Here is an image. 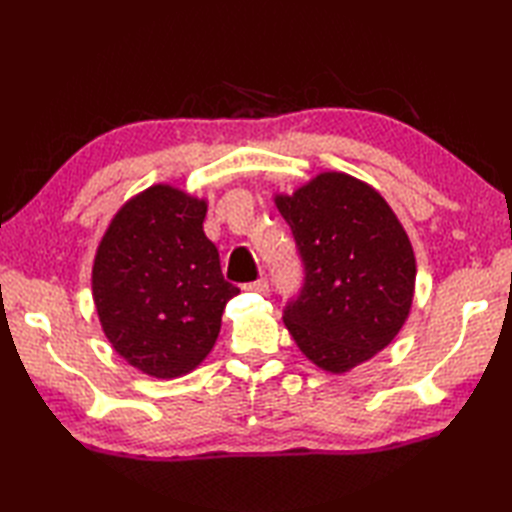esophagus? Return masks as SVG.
Returning <instances> with one entry per match:
<instances>
[{
	"label": "esophagus",
	"mask_w": 512,
	"mask_h": 512,
	"mask_svg": "<svg viewBox=\"0 0 512 512\" xmlns=\"http://www.w3.org/2000/svg\"><path fill=\"white\" fill-rule=\"evenodd\" d=\"M244 290H253V292H259V295H266V292H268V281L262 277V279L253 281V284H246Z\"/></svg>",
	"instance_id": "esophagus-1"
}]
</instances>
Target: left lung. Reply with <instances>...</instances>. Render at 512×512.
Listing matches in <instances>:
<instances>
[{"mask_svg": "<svg viewBox=\"0 0 512 512\" xmlns=\"http://www.w3.org/2000/svg\"><path fill=\"white\" fill-rule=\"evenodd\" d=\"M306 264L286 330L310 363L345 374L396 339L416 292L411 239L372 184L321 171L292 193H275Z\"/></svg>", "mask_w": 512, "mask_h": 512, "instance_id": "obj_1", "label": "left lung"}]
</instances>
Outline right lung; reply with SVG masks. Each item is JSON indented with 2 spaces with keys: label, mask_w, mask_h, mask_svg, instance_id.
I'll use <instances>...</instances> for the list:
<instances>
[{
  "label": "right lung",
  "mask_w": 512,
  "mask_h": 512,
  "mask_svg": "<svg viewBox=\"0 0 512 512\" xmlns=\"http://www.w3.org/2000/svg\"><path fill=\"white\" fill-rule=\"evenodd\" d=\"M209 200L167 182L129 198L105 228L92 264L103 334L127 365L171 380L198 367L239 295L204 235Z\"/></svg>",
  "instance_id": "right-lung-1"
}]
</instances>
